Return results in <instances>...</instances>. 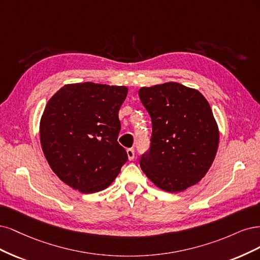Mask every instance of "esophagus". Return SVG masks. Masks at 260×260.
<instances>
[{
	"instance_id": "1",
	"label": "esophagus",
	"mask_w": 260,
	"mask_h": 260,
	"mask_svg": "<svg viewBox=\"0 0 260 260\" xmlns=\"http://www.w3.org/2000/svg\"><path fill=\"white\" fill-rule=\"evenodd\" d=\"M126 153H127V156H128V160L132 161L134 160V157H135V150H134L133 148H129L126 150Z\"/></svg>"
}]
</instances>
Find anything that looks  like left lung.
I'll return each mask as SVG.
<instances>
[{
	"instance_id": "1",
	"label": "left lung",
	"mask_w": 260,
	"mask_h": 260,
	"mask_svg": "<svg viewBox=\"0 0 260 260\" xmlns=\"http://www.w3.org/2000/svg\"><path fill=\"white\" fill-rule=\"evenodd\" d=\"M152 122L151 145L140 167L154 185L180 192L198 183L212 166L219 129L198 89L169 82L138 91Z\"/></svg>"
}]
</instances>
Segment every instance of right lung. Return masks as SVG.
<instances>
[{
  "label": "right lung",
  "mask_w": 260,
  "mask_h": 260,
  "mask_svg": "<svg viewBox=\"0 0 260 260\" xmlns=\"http://www.w3.org/2000/svg\"><path fill=\"white\" fill-rule=\"evenodd\" d=\"M128 88L93 82L67 84L48 100L40 140L53 172L82 193L109 187L127 161L118 142L119 110Z\"/></svg>",
  "instance_id": "1"
}]
</instances>
